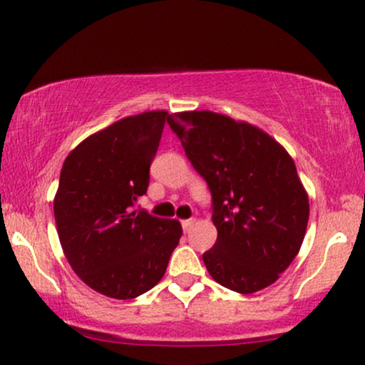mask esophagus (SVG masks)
Wrapping results in <instances>:
<instances>
[{"instance_id": "34e87169", "label": "esophagus", "mask_w": 365, "mask_h": 365, "mask_svg": "<svg viewBox=\"0 0 365 365\" xmlns=\"http://www.w3.org/2000/svg\"><path fill=\"white\" fill-rule=\"evenodd\" d=\"M192 225H194V220H183L182 221V228H183V232H190V228H192Z\"/></svg>"}]
</instances>
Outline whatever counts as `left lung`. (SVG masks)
<instances>
[{
	"mask_svg": "<svg viewBox=\"0 0 365 365\" xmlns=\"http://www.w3.org/2000/svg\"><path fill=\"white\" fill-rule=\"evenodd\" d=\"M168 125L211 192L217 238L202 254L209 274L238 293L269 287L307 230L309 199L293 159L262 130L212 111L175 113Z\"/></svg>",
	"mask_w": 365,
	"mask_h": 365,
	"instance_id": "1",
	"label": "left lung"
}]
</instances>
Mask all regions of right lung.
<instances>
[{
  "label": "right lung",
  "mask_w": 365,
  "mask_h": 365,
  "mask_svg": "<svg viewBox=\"0 0 365 365\" xmlns=\"http://www.w3.org/2000/svg\"><path fill=\"white\" fill-rule=\"evenodd\" d=\"M166 111L118 120L87 137L63 163L54 220L63 252L92 290L135 299L165 276L182 237L177 220L133 209L148 192Z\"/></svg>",
  "instance_id": "1"
}]
</instances>
